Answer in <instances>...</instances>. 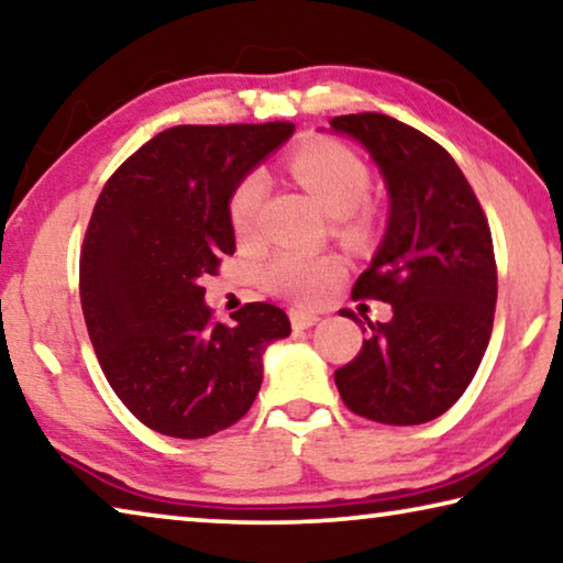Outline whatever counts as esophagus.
<instances>
[{"label": "esophagus", "instance_id": "1", "mask_svg": "<svg viewBox=\"0 0 563 563\" xmlns=\"http://www.w3.org/2000/svg\"><path fill=\"white\" fill-rule=\"evenodd\" d=\"M318 316L316 313H308V310H290V323L296 330H306V328H313L318 323Z\"/></svg>", "mask_w": 563, "mask_h": 563}]
</instances>
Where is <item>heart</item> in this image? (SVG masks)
<instances>
[{"label": "heart", "mask_w": 563, "mask_h": 563, "mask_svg": "<svg viewBox=\"0 0 563 563\" xmlns=\"http://www.w3.org/2000/svg\"><path fill=\"white\" fill-rule=\"evenodd\" d=\"M290 173L313 195L330 218H347L363 208L371 192V175L363 159L338 142H318L290 157ZM267 195V177L253 169L240 180L228 200V218L238 238H253ZM343 278L335 255H306L283 250L263 267V280L278 296L313 306Z\"/></svg>", "instance_id": "b5f03b06"}]
</instances>
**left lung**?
Wrapping results in <instances>:
<instances>
[{
    "label": "left lung",
    "mask_w": 563,
    "mask_h": 563,
    "mask_svg": "<svg viewBox=\"0 0 563 563\" xmlns=\"http://www.w3.org/2000/svg\"><path fill=\"white\" fill-rule=\"evenodd\" d=\"M330 128L368 150L390 198L386 238L355 280L353 300L394 308L386 323L363 316L371 338L335 371V386L368 421H433L474 380L494 328L488 220L456 159L423 132L380 112L341 114ZM343 316L361 323L353 310Z\"/></svg>",
    "instance_id": "left-lung-1"
}]
</instances>
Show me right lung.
<instances>
[{
  "label": "right lung",
  "instance_id": "obj_1",
  "mask_svg": "<svg viewBox=\"0 0 563 563\" xmlns=\"http://www.w3.org/2000/svg\"><path fill=\"white\" fill-rule=\"evenodd\" d=\"M292 130L177 124L124 159L95 202L79 253L87 333L114 394L157 433L190 441L238 423L261 390L265 347L290 335L271 302L218 323L202 278L235 253L233 187Z\"/></svg>",
  "mask_w": 563,
  "mask_h": 563
}]
</instances>
